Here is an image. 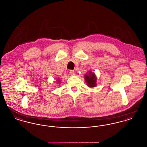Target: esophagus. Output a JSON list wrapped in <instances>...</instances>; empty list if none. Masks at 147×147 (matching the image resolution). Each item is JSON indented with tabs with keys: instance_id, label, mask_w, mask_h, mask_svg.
Returning a JSON list of instances; mask_svg holds the SVG:
<instances>
[{
	"instance_id": "1",
	"label": "esophagus",
	"mask_w": 147,
	"mask_h": 147,
	"mask_svg": "<svg viewBox=\"0 0 147 147\" xmlns=\"http://www.w3.org/2000/svg\"><path fill=\"white\" fill-rule=\"evenodd\" d=\"M69 73H70V74L71 76H75V74H75V72H74L73 70H70Z\"/></svg>"
}]
</instances>
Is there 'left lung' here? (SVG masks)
Listing matches in <instances>:
<instances>
[{"instance_id": "obj_1", "label": "left lung", "mask_w": 147, "mask_h": 147, "mask_svg": "<svg viewBox=\"0 0 147 147\" xmlns=\"http://www.w3.org/2000/svg\"><path fill=\"white\" fill-rule=\"evenodd\" d=\"M84 79L86 85L89 88H94L96 86L97 77L94 73H92L91 70H89L85 75Z\"/></svg>"}]
</instances>
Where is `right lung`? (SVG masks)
<instances>
[{
	"instance_id": "1",
	"label": "right lung",
	"mask_w": 147,
	"mask_h": 147,
	"mask_svg": "<svg viewBox=\"0 0 147 147\" xmlns=\"http://www.w3.org/2000/svg\"><path fill=\"white\" fill-rule=\"evenodd\" d=\"M56 82H57V84H59V83H61V79H57V80H56Z\"/></svg>"
}]
</instances>
